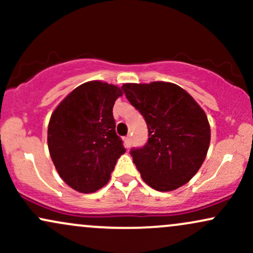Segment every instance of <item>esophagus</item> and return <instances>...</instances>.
<instances>
[{
    "mask_svg": "<svg viewBox=\"0 0 253 253\" xmlns=\"http://www.w3.org/2000/svg\"><path fill=\"white\" fill-rule=\"evenodd\" d=\"M124 143H125V147H126V149H129L130 145H132V136H130V135L125 136Z\"/></svg>",
    "mask_w": 253,
    "mask_h": 253,
    "instance_id": "1",
    "label": "esophagus"
}]
</instances>
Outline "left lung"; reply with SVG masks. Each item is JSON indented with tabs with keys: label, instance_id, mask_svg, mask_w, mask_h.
Returning <instances> with one entry per match:
<instances>
[{
	"label": "left lung",
	"instance_id": "1",
	"mask_svg": "<svg viewBox=\"0 0 253 253\" xmlns=\"http://www.w3.org/2000/svg\"><path fill=\"white\" fill-rule=\"evenodd\" d=\"M121 89L149 129L147 143L129 152L144 182L159 191L189 182L201 168L211 141L201 107L172 83H127Z\"/></svg>",
	"mask_w": 253,
	"mask_h": 253
}]
</instances>
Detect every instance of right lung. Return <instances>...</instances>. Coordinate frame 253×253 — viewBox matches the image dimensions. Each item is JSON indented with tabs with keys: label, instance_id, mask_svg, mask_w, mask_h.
<instances>
[{
	"label": "right lung",
	"instance_id": "1",
	"mask_svg": "<svg viewBox=\"0 0 253 253\" xmlns=\"http://www.w3.org/2000/svg\"><path fill=\"white\" fill-rule=\"evenodd\" d=\"M121 95L113 84L86 82L51 115L48 151L59 176L72 189L85 194L101 189L126 152L113 117V106Z\"/></svg>",
	"mask_w": 253,
	"mask_h": 253
}]
</instances>
